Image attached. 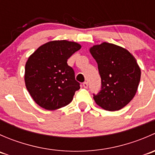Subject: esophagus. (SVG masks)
Wrapping results in <instances>:
<instances>
[{
	"mask_svg": "<svg viewBox=\"0 0 155 155\" xmlns=\"http://www.w3.org/2000/svg\"><path fill=\"white\" fill-rule=\"evenodd\" d=\"M87 86H88V84H87V82H83V87H85V88H87Z\"/></svg>",
	"mask_w": 155,
	"mask_h": 155,
	"instance_id": "1",
	"label": "esophagus"
}]
</instances>
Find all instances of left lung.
Masks as SVG:
<instances>
[{
  "instance_id": "8db88e82",
  "label": "left lung",
  "mask_w": 155,
  "mask_h": 155,
  "mask_svg": "<svg viewBox=\"0 0 155 155\" xmlns=\"http://www.w3.org/2000/svg\"><path fill=\"white\" fill-rule=\"evenodd\" d=\"M90 52L101 78V90L94 94V101L108 111L122 109L134 97L140 81L135 58L125 48L106 42L94 46Z\"/></svg>"
}]
</instances>
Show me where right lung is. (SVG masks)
I'll use <instances>...</instances> for the list:
<instances>
[{
    "label": "right lung",
    "instance_id": "obj_1",
    "mask_svg": "<svg viewBox=\"0 0 155 155\" xmlns=\"http://www.w3.org/2000/svg\"><path fill=\"white\" fill-rule=\"evenodd\" d=\"M81 46L68 40H54L40 46L28 59L25 85L36 104L47 110L68 105L80 84L68 59Z\"/></svg>",
    "mask_w": 155,
    "mask_h": 155
}]
</instances>
